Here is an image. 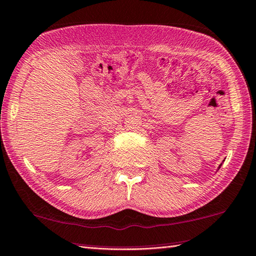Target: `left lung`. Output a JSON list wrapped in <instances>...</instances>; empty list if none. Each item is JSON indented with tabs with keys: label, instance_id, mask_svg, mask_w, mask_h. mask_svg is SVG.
I'll list each match as a JSON object with an SVG mask.
<instances>
[{
	"label": "left lung",
	"instance_id": "8db88e82",
	"mask_svg": "<svg viewBox=\"0 0 256 256\" xmlns=\"http://www.w3.org/2000/svg\"><path fill=\"white\" fill-rule=\"evenodd\" d=\"M220 166H221V164H220ZM220 166H219V168H220Z\"/></svg>",
	"mask_w": 256,
	"mask_h": 256
}]
</instances>
